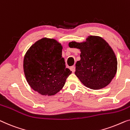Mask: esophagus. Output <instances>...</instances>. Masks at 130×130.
<instances>
[{"mask_svg": "<svg viewBox=\"0 0 130 130\" xmlns=\"http://www.w3.org/2000/svg\"><path fill=\"white\" fill-rule=\"evenodd\" d=\"M70 70L72 71L73 73H74L75 71V67L74 66H71L70 67Z\"/></svg>", "mask_w": 130, "mask_h": 130, "instance_id": "34e87169", "label": "esophagus"}]
</instances>
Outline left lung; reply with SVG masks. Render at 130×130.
Segmentation results:
<instances>
[{
	"mask_svg": "<svg viewBox=\"0 0 130 130\" xmlns=\"http://www.w3.org/2000/svg\"><path fill=\"white\" fill-rule=\"evenodd\" d=\"M69 46L80 50V60L76 63L75 74L86 87L99 90L111 82L117 70V60L104 39L89 36L83 42H70Z\"/></svg>",
	"mask_w": 130,
	"mask_h": 130,
	"instance_id": "1",
	"label": "left lung"
}]
</instances>
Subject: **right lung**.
<instances>
[{
    "label": "right lung",
    "mask_w": 130,
    "mask_h": 130,
    "mask_svg": "<svg viewBox=\"0 0 130 130\" xmlns=\"http://www.w3.org/2000/svg\"><path fill=\"white\" fill-rule=\"evenodd\" d=\"M63 46L54 39L44 37L31 45L23 59L26 80L34 91L53 95L64 86L71 73L62 57Z\"/></svg>",
    "instance_id": "add662e5"
}]
</instances>
